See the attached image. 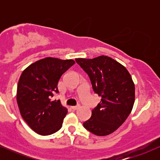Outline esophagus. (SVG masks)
<instances>
[{"label":"esophagus","instance_id":"34e87169","mask_svg":"<svg viewBox=\"0 0 160 160\" xmlns=\"http://www.w3.org/2000/svg\"><path fill=\"white\" fill-rule=\"evenodd\" d=\"M79 108H80V106H79V105H77V106H72V107H71V109H72V110H74V111H75V110H78Z\"/></svg>","mask_w":160,"mask_h":160}]
</instances>
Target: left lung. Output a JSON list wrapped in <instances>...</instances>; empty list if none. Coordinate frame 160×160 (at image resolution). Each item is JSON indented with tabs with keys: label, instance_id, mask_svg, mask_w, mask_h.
<instances>
[{
	"label": "left lung",
	"instance_id": "left-lung-1",
	"mask_svg": "<svg viewBox=\"0 0 160 160\" xmlns=\"http://www.w3.org/2000/svg\"><path fill=\"white\" fill-rule=\"evenodd\" d=\"M89 75L93 91L102 97L83 126L90 132L104 136L116 131L127 119L135 102V84L127 69L111 57L76 58Z\"/></svg>",
	"mask_w": 160,
	"mask_h": 160
}]
</instances>
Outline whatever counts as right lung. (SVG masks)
<instances>
[{
    "instance_id": "right-lung-1",
    "label": "right lung",
    "mask_w": 160,
    "mask_h": 160,
    "mask_svg": "<svg viewBox=\"0 0 160 160\" xmlns=\"http://www.w3.org/2000/svg\"><path fill=\"white\" fill-rule=\"evenodd\" d=\"M75 62L47 57L23 71L17 86L16 100L20 113L33 131L49 135L62 128L67 108L59 100L52 101L58 93V80Z\"/></svg>"
}]
</instances>
